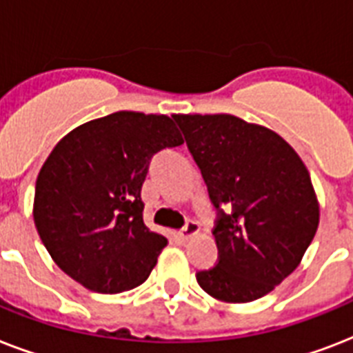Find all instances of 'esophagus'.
<instances>
[{"instance_id": "34e87169", "label": "esophagus", "mask_w": 353, "mask_h": 353, "mask_svg": "<svg viewBox=\"0 0 353 353\" xmlns=\"http://www.w3.org/2000/svg\"><path fill=\"white\" fill-rule=\"evenodd\" d=\"M199 232V225L196 223V221L192 220H188L187 221V225L183 227L181 229V236H183V240H188V238H192V236H196Z\"/></svg>"}]
</instances>
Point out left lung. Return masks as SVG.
Returning <instances> with one entry per match:
<instances>
[{
  "label": "left lung",
  "instance_id": "obj_1",
  "mask_svg": "<svg viewBox=\"0 0 353 353\" xmlns=\"http://www.w3.org/2000/svg\"><path fill=\"white\" fill-rule=\"evenodd\" d=\"M220 210L214 268L196 279L216 301L268 295L301 263L319 227L312 177L279 133L231 113L174 115Z\"/></svg>",
  "mask_w": 353,
  "mask_h": 353
}]
</instances>
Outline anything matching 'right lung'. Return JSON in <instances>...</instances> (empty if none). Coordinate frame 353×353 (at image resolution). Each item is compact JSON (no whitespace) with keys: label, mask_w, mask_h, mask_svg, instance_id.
I'll return each mask as SVG.
<instances>
[{"label":"right lung","mask_w":353,"mask_h":353,"mask_svg":"<svg viewBox=\"0 0 353 353\" xmlns=\"http://www.w3.org/2000/svg\"><path fill=\"white\" fill-rule=\"evenodd\" d=\"M168 115L115 112L63 135L36 179V231L63 273L97 293L148 279L168 243L143 221L150 159L183 144Z\"/></svg>","instance_id":"right-lung-1"}]
</instances>
